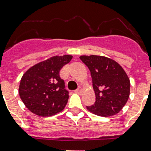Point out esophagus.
I'll list each match as a JSON object with an SVG mask.
<instances>
[{"label":"esophagus","instance_id":"obj_1","mask_svg":"<svg viewBox=\"0 0 151 151\" xmlns=\"http://www.w3.org/2000/svg\"><path fill=\"white\" fill-rule=\"evenodd\" d=\"M82 91H83V89L81 88V87H78V89L76 90L75 92H77V93H78V94H80V93H81V92H82Z\"/></svg>","mask_w":151,"mask_h":151}]
</instances>
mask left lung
<instances>
[{
	"mask_svg": "<svg viewBox=\"0 0 151 151\" xmlns=\"http://www.w3.org/2000/svg\"><path fill=\"white\" fill-rule=\"evenodd\" d=\"M80 59L91 72L96 94V102L87 109L101 117L117 114L126 104L130 94V81L125 71L107 57L81 55Z\"/></svg>",
	"mask_w": 151,
	"mask_h": 151,
	"instance_id": "8db88e82",
	"label": "left lung"
}]
</instances>
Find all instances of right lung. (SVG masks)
Listing matches in <instances>:
<instances>
[{
	"instance_id": "right-lung-1",
	"label": "right lung",
	"mask_w": 151,
	"mask_h": 151,
	"mask_svg": "<svg viewBox=\"0 0 151 151\" xmlns=\"http://www.w3.org/2000/svg\"><path fill=\"white\" fill-rule=\"evenodd\" d=\"M72 58L70 55L53 56L33 66L22 75L19 94L29 111L49 117L65 108L69 92L59 77V71Z\"/></svg>"
}]
</instances>
